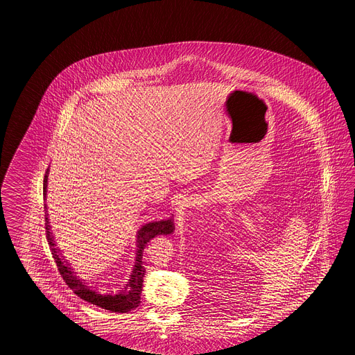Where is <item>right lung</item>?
<instances>
[{
	"label": "right lung",
	"mask_w": 355,
	"mask_h": 355,
	"mask_svg": "<svg viewBox=\"0 0 355 355\" xmlns=\"http://www.w3.org/2000/svg\"><path fill=\"white\" fill-rule=\"evenodd\" d=\"M46 181H48V169L44 175V196L46 195ZM174 230L173 217L162 220V221H153L150 224H146L140 227L137 239V258L135 266L132 269V273L130 275V279L119 291L116 293H101L94 289L92 286L87 285L85 279H79L76 272L67 264L64 260L60 248H55L53 236L51 233V225L48 221V217H45V233L46 239L49 243V248L52 251L54 261L57 264L58 272L61 277L64 279L66 285L74 291L80 300L89 302L92 304H96L97 307L105 309L112 312H129L137 309L140 304V294L143 288V277L146 273V268L143 266V251L152 238L162 234H171Z\"/></svg>",
	"instance_id": "add662e5"
}]
</instances>
